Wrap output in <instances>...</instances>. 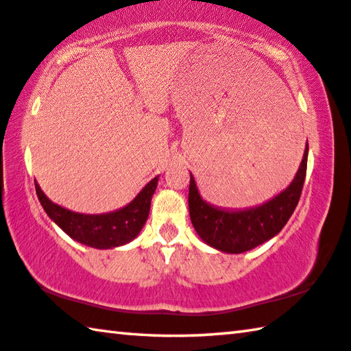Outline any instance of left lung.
Listing matches in <instances>:
<instances>
[{"label": "left lung", "mask_w": 351, "mask_h": 351, "mask_svg": "<svg viewBox=\"0 0 351 351\" xmlns=\"http://www.w3.org/2000/svg\"><path fill=\"white\" fill-rule=\"evenodd\" d=\"M308 147V145H306ZM308 148L293 182L268 203L243 210H226L199 197L190 175L189 212L195 230L207 245L229 254L246 252L280 232L299 203L306 176Z\"/></svg>", "instance_id": "1"}]
</instances>
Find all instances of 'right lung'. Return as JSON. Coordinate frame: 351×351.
Instances as JSON below:
<instances>
[{"instance_id":"right-lung-1","label":"right lung","mask_w":351,"mask_h":351,"mask_svg":"<svg viewBox=\"0 0 351 351\" xmlns=\"http://www.w3.org/2000/svg\"><path fill=\"white\" fill-rule=\"evenodd\" d=\"M156 186L158 176L153 178L128 206L116 212L102 213V215H83V213L66 210L52 203L41 192L37 182H35V190L45 212L71 239L91 247L110 249L125 245L141 232L142 226L148 218L152 197Z\"/></svg>"}]
</instances>
